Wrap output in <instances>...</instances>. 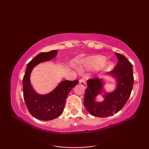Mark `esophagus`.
Here are the masks:
<instances>
[{
    "label": "esophagus",
    "mask_w": 149,
    "mask_h": 149,
    "mask_svg": "<svg viewBox=\"0 0 149 149\" xmlns=\"http://www.w3.org/2000/svg\"><path fill=\"white\" fill-rule=\"evenodd\" d=\"M79 83L83 85L84 87H86V80H85V78L84 77H82L81 79L79 80Z\"/></svg>",
    "instance_id": "34e87169"
}]
</instances>
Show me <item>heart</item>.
I'll return each mask as SVG.
<instances>
[{"mask_svg": "<svg viewBox=\"0 0 149 149\" xmlns=\"http://www.w3.org/2000/svg\"><path fill=\"white\" fill-rule=\"evenodd\" d=\"M106 61V58L104 56H94L92 58H90L88 59L87 61L90 65H93L95 66H100L102 65ZM112 66L111 63H107V67L110 68Z\"/></svg>", "mask_w": 149, "mask_h": 149, "instance_id": "1", "label": "heart"}]
</instances>
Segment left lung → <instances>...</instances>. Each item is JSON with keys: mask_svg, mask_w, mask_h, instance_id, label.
<instances>
[{"mask_svg": "<svg viewBox=\"0 0 149 149\" xmlns=\"http://www.w3.org/2000/svg\"><path fill=\"white\" fill-rule=\"evenodd\" d=\"M118 61L111 72L118 81L115 91L105 95V100L96 102L95 98L102 90L103 82L96 77L88 80V87L85 90L84 104L86 109L93 116L107 117L112 116L122 109L131 95L134 83L132 65L124 56L115 53Z\"/></svg>", "mask_w": 149, "mask_h": 149, "instance_id": "8db88e82", "label": "left lung"}]
</instances>
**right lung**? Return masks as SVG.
<instances>
[{"instance_id": "right-lung-1", "label": "right lung", "mask_w": 149, "mask_h": 149, "mask_svg": "<svg viewBox=\"0 0 149 149\" xmlns=\"http://www.w3.org/2000/svg\"><path fill=\"white\" fill-rule=\"evenodd\" d=\"M58 50L41 52L28 63L23 78L24 99L31 115L38 120H50L61 115L66 99L72 88L79 83L78 80L64 81L56 89L45 95L37 94L31 86L29 80L31 72L38 63L49 61L58 54Z\"/></svg>"}]
</instances>
